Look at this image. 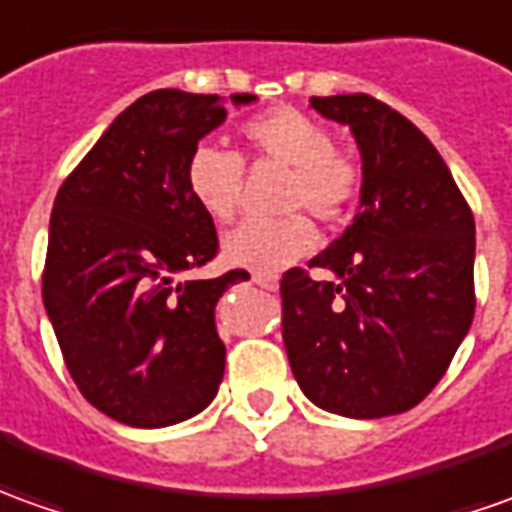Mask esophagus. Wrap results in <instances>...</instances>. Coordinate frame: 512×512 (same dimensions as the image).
Segmentation results:
<instances>
[{
	"mask_svg": "<svg viewBox=\"0 0 512 512\" xmlns=\"http://www.w3.org/2000/svg\"><path fill=\"white\" fill-rule=\"evenodd\" d=\"M253 284H256V287H262V290H267V292L278 290V278L264 276V273H253Z\"/></svg>",
	"mask_w": 512,
	"mask_h": 512,
	"instance_id": "34e87169",
	"label": "esophagus"
}]
</instances>
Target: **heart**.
<instances>
[{"label": "heart", "mask_w": 512, "mask_h": 512, "mask_svg": "<svg viewBox=\"0 0 512 512\" xmlns=\"http://www.w3.org/2000/svg\"><path fill=\"white\" fill-rule=\"evenodd\" d=\"M242 155L217 144H197L186 158V189L211 220L228 222L239 209L245 161L287 169L278 220H248L225 236V259L256 273H276L317 245L312 214L323 225H340L362 189V167L351 153L334 147L326 125L292 105H278L242 122Z\"/></svg>", "instance_id": "heart-1"}]
</instances>
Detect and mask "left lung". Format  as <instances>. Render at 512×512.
I'll return each instance as SVG.
<instances>
[{"label": "left lung", "mask_w": 512, "mask_h": 512, "mask_svg": "<svg viewBox=\"0 0 512 512\" xmlns=\"http://www.w3.org/2000/svg\"><path fill=\"white\" fill-rule=\"evenodd\" d=\"M362 153L354 222L312 266L281 276V337L292 373L317 407L384 418L421 404L471 329L474 214L435 144L370 94L312 97Z\"/></svg>", "instance_id": "left-lung-1"}]
</instances>
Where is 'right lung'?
I'll use <instances>...</instances> for the list:
<instances>
[{
    "mask_svg": "<svg viewBox=\"0 0 512 512\" xmlns=\"http://www.w3.org/2000/svg\"><path fill=\"white\" fill-rule=\"evenodd\" d=\"M225 114L214 94L150 91L116 116L55 197L44 306L77 390L119 424L186 421L222 382L214 306L250 276H181L220 253L214 220L186 189V158Z\"/></svg>",
    "mask_w": 512,
    "mask_h": 512,
    "instance_id": "1",
    "label": "right lung"
}]
</instances>
